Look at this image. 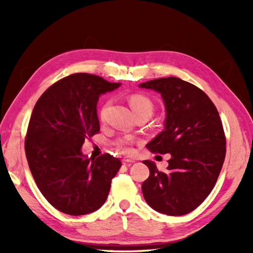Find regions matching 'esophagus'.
Listing matches in <instances>:
<instances>
[{
	"label": "esophagus",
	"instance_id": "34e87169",
	"mask_svg": "<svg viewBox=\"0 0 253 253\" xmlns=\"http://www.w3.org/2000/svg\"><path fill=\"white\" fill-rule=\"evenodd\" d=\"M135 161L132 160V158H128V157H124L123 158V164H131V163H134Z\"/></svg>",
	"mask_w": 253,
	"mask_h": 253
}]
</instances>
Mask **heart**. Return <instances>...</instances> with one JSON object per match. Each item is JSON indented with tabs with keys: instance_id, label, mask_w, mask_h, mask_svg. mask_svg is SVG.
Segmentation results:
<instances>
[{
	"instance_id": "1",
	"label": "heart",
	"mask_w": 253,
	"mask_h": 253,
	"mask_svg": "<svg viewBox=\"0 0 253 253\" xmlns=\"http://www.w3.org/2000/svg\"><path fill=\"white\" fill-rule=\"evenodd\" d=\"M128 102H129L131 109L134 110L135 115H138L142 113H147L149 115H152L153 113V109H154L153 101L149 99L147 96L143 95V93H131V95L128 97ZM107 108H108V102H106L100 110L101 119L105 118ZM135 143H136V139L134 137L125 136V137H121V138H118L116 142L114 143V146L116 147V149L119 153L130 155V154H132L135 151L134 148Z\"/></svg>"
}]
</instances>
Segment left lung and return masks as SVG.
Returning <instances> with one entry per match:
<instances>
[{
    "label": "left lung",
    "mask_w": 253,
    "mask_h": 253,
    "mask_svg": "<svg viewBox=\"0 0 253 253\" xmlns=\"http://www.w3.org/2000/svg\"><path fill=\"white\" fill-rule=\"evenodd\" d=\"M139 87L158 91L166 108L165 129L146 147L170 154L166 172L152 161L142 184L144 199L155 211L184 215L211 193L225 158V135L216 107L196 85L175 77L154 79Z\"/></svg>",
    "instance_id": "obj_1"
}]
</instances>
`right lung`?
Segmentation results:
<instances>
[{
    "instance_id": "obj_1",
    "label": "right lung",
    "mask_w": 253,
    "mask_h": 253,
    "mask_svg": "<svg viewBox=\"0 0 253 253\" xmlns=\"http://www.w3.org/2000/svg\"><path fill=\"white\" fill-rule=\"evenodd\" d=\"M99 76L74 74L42 93L30 118L24 148L32 176L53 208L69 215L99 209L122 163L110 154L88 158L84 139L99 132L97 101L118 88Z\"/></svg>"
}]
</instances>
